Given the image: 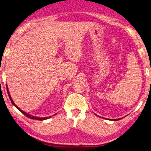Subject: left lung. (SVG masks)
<instances>
[{
  "label": "left lung",
  "mask_w": 151,
  "mask_h": 151,
  "mask_svg": "<svg viewBox=\"0 0 151 151\" xmlns=\"http://www.w3.org/2000/svg\"><path fill=\"white\" fill-rule=\"evenodd\" d=\"M120 119H110V120H114V121H117V120H119Z\"/></svg>",
  "instance_id": "8db88e82"
}]
</instances>
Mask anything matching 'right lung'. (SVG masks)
Segmentation results:
<instances>
[{
  "instance_id": "add662e5",
  "label": "right lung",
  "mask_w": 151,
  "mask_h": 151,
  "mask_svg": "<svg viewBox=\"0 0 151 151\" xmlns=\"http://www.w3.org/2000/svg\"><path fill=\"white\" fill-rule=\"evenodd\" d=\"M6 88H7V92H8V94H9V98H10V101H11V102H12V104H13L14 106L16 108H17L19 111H20L22 113L24 116H26V117H28V118H30V119H37V120H40V121H42V120H45V119H49V118H50V117H51V116H49V117H34V116H31V115H29V114H27V113H26V112H24V111H22V110L21 109H20L18 108V107L16 105V104L14 103V102L12 101V98H11V96H10V93H9V89H8V87H6ZM54 116V115H53Z\"/></svg>"
}]
</instances>
